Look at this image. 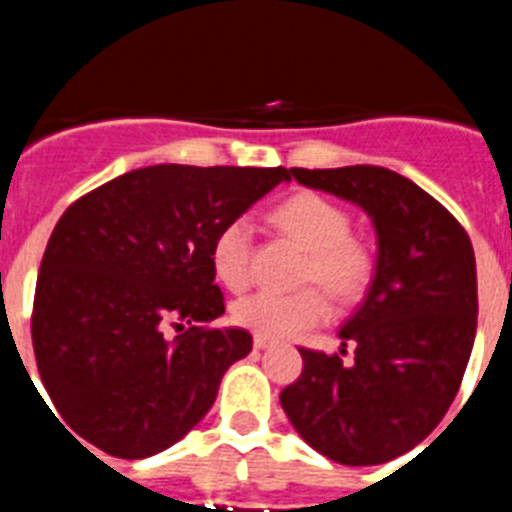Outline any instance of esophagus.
<instances>
[{
    "label": "esophagus",
    "instance_id": "obj_1",
    "mask_svg": "<svg viewBox=\"0 0 512 512\" xmlns=\"http://www.w3.org/2000/svg\"><path fill=\"white\" fill-rule=\"evenodd\" d=\"M252 344H255V349H265V347H270V344H273V339H270V336L255 334V336H252Z\"/></svg>",
    "mask_w": 512,
    "mask_h": 512
}]
</instances>
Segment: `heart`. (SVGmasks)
Masks as SVG:
<instances>
[{
	"mask_svg": "<svg viewBox=\"0 0 512 512\" xmlns=\"http://www.w3.org/2000/svg\"><path fill=\"white\" fill-rule=\"evenodd\" d=\"M275 227L303 250L298 283L293 293L255 290L232 303V319L242 329L280 339L308 326L324 324L331 298L349 303L367 288L375 270L370 242L349 232L347 209L316 191H301L280 201L270 214ZM214 275L229 290H242L252 278V227L245 216L229 219L211 242Z\"/></svg>",
	"mask_w": 512,
	"mask_h": 512,
	"instance_id": "b5f03b06",
	"label": "heart"
}]
</instances>
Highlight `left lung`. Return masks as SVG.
Masks as SVG:
<instances>
[{
  "instance_id": "left-lung-1",
  "label": "left lung",
  "mask_w": 512,
  "mask_h": 512,
  "mask_svg": "<svg viewBox=\"0 0 512 512\" xmlns=\"http://www.w3.org/2000/svg\"><path fill=\"white\" fill-rule=\"evenodd\" d=\"M359 204L377 232L370 293L342 326L355 357L301 347L303 372L280 393L303 441L349 467L421 444L454 403L477 331L469 234L423 188L377 165L290 168L288 178Z\"/></svg>"
}]
</instances>
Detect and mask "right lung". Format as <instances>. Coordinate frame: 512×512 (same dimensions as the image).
I'll return each instance as SVG.
<instances>
[{
    "label": "right lung",
    "mask_w": 512,
    "mask_h": 512,
    "mask_svg": "<svg viewBox=\"0 0 512 512\" xmlns=\"http://www.w3.org/2000/svg\"><path fill=\"white\" fill-rule=\"evenodd\" d=\"M283 181L285 168L150 165L63 211L30 329L40 380L81 439L145 459L206 416L252 349L250 331L209 326L224 313L211 242Z\"/></svg>",
    "instance_id": "right-lung-1"
}]
</instances>
